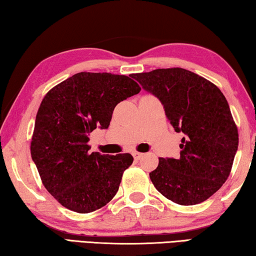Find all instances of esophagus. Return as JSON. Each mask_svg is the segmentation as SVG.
Here are the masks:
<instances>
[{"label":"esophagus","instance_id":"obj_1","mask_svg":"<svg viewBox=\"0 0 256 256\" xmlns=\"http://www.w3.org/2000/svg\"><path fill=\"white\" fill-rule=\"evenodd\" d=\"M142 156H144V154H141V152H138V151H136V152H133V157H134V159L136 160H138L140 159Z\"/></svg>","mask_w":256,"mask_h":256}]
</instances>
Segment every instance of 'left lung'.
Listing matches in <instances>:
<instances>
[{
    "mask_svg": "<svg viewBox=\"0 0 256 256\" xmlns=\"http://www.w3.org/2000/svg\"><path fill=\"white\" fill-rule=\"evenodd\" d=\"M159 98L176 132H183L180 158H159L150 180L168 200L180 206L206 201L232 172L238 131L224 94L209 80L182 68L132 74Z\"/></svg>",
    "mask_w": 256,
    "mask_h": 256,
    "instance_id": "1",
    "label": "left lung"
}]
</instances>
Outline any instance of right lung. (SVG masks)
Returning <instances> with one entry per match:
<instances>
[{
    "label": "right lung",
    "mask_w": 256,
    "mask_h": 256,
    "mask_svg": "<svg viewBox=\"0 0 256 256\" xmlns=\"http://www.w3.org/2000/svg\"><path fill=\"white\" fill-rule=\"evenodd\" d=\"M140 90L128 76L80 72L45 94L30 154L45 188L66 209L89 214L118 193L133 157L90 154L89 133L107 128L116 105Z\"/></svg>",
    "instance_id": "right-lung-1"
}]
</instances>
